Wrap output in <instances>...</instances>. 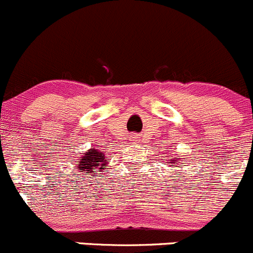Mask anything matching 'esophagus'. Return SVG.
Wrapping results in <instances>:
<instances>
[{"label": "esophagus", "mask_w": 253, "mask_h": 253, "mask_svg": "<svg viewBox=\"0 0 253 253\" xmlns=\"http://www.w3.org/2000/svg\"><path fill=\"white\" fill-rule=\"evenodd\" d=\"M131 140L132 141H137V136H135L134 135V136H131Z\"/></svg>", "instance_id": "esophagus-1"}]
</instances>
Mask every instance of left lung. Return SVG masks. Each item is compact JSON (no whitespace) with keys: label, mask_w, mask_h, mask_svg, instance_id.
I'll return each mask as SVG.
<instances>
[{"label":"left lung","mask_w":253,"mask_h":253,"mask_svg":"<svg viewBox=\"0 0 253 253\" xmlns=\"http://www.w3.org/2000/svg\"><path fill=\"white\" fill-rule=\"evenodd\" d=\"M169 161H171V162H169V164H171V165H169V166H176V167H178V166H177V164H178V161H177L176 159H171V160H169Z\"/></svg>","instance_id":"obj_1"}]
</instances>
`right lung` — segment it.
<instances>
[{
    "label": "right lung",
    "mask_w": 253,
    "mask_h": 253,
    "mask_svg": "<svg viewBox=\"0 0 253 253\" xmlns=\"http://www.w3.org/2000/svg\"><path fill=\"white\" fill-rule=\"evenodd\" d=\"M109 159H107L106 155L97 149H89L87 152L82 155L80 161L76 162L75 169H80L84 174H94V169H104L107 167ZM103 172V171H102ZM82 174V176H84Z\"/></svg>",
    "instance_id": "obj_1"
}]
</instances>
